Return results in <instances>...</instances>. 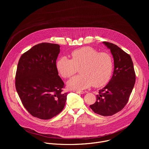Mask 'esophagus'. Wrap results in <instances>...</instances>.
Instances as JSON below:
<instances>
[{
    "label": "esophagus",
    "instance_id": "34e87169",
    "mask_svg": "<svg viewBox=\"0 0 149 149\" xmlns=\"http://www.w3.org/2000/svg\"><path fill=\"white\" fill-rule=\"evenodd\" d=\"M73 92L76 93L77 94H83L85 93L84 91H74Z\"/></svg>",
    "mask_w": 149,
    "mask_h": 149
}]
</instances>
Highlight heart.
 <instances>
[{
    "mask_svg": "<svg viewBox=\"0 0 149 149\" xmlns=\"http://www.w3.org/2000/svg\"><path fill=\"white\" fill-rule=\"evenodd\" d=\"M71 59L65 56L60 57L56 67L61 75L70 78L79 69L80 75L74 77L67 82L70 89L81 90L90 87H100L110 80L113 68V58L110 54L85 47L74 50Z\"/></svg>",
    "mask_w": 149,
    "mask_h": 149,
    "instance_id": "obj_1",
    "label": "heart"
}]
</instances>
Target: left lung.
I'll list each match as a JSON object with an SVG mask.
<instances>
[{
    "instance_id": "left-lung-1",
    "label": "left lung",
    "mask_w": 149,
    "mask_h": 149,
    "mask_svg": "<svg viewBox=\"0 0 149 149\" xmlns=\"http://www.w3.org/2000/svg\"><path fill=\"white\" fill-rule=\"evenodd\" d=\"M114 58V70L109 84L99 90L95 102L90 107L96 114L111 116L121 111L128 102L136 81L133 63L129 54L116 45L103 42Z\"/></svg>"
}]
</instances>
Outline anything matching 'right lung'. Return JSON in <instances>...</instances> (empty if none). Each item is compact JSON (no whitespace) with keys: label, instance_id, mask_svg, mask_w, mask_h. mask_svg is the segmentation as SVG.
Masks as SVG:
<instances>
[{"label":"right lung","instance_id":"right-lung-1","mask_svg":"<svg viewBox=\"0 0 149 149\" xmlns=\"http://www.w3.org/2000/svg\"><path fill=\"white\" fill-rule=\"evenodd\" d=\"M58 44L44 42L20 56L15 76L17 93L26 110L33 117L48 120L64 107L68 93L58 75L56 61Z\"/></svg>","mask_w":149,"mask_h":149}]
</instances>
